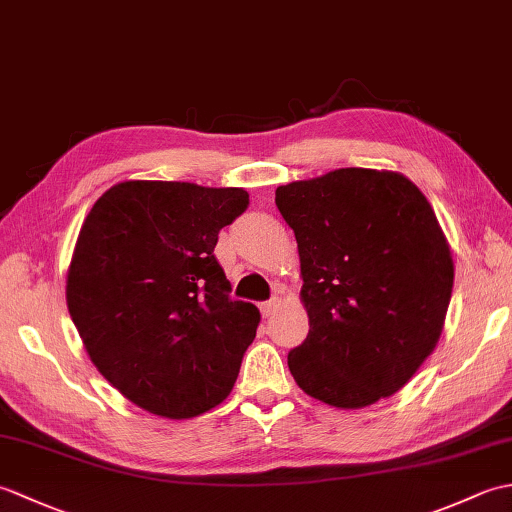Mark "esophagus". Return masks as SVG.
Segmentation results:
<instances>
[{
  "label": "esophagus",
  "mask_w": 512,
  "mask_h": 512,
  "mask_svg": "<svg viewBox=\"0 0 512 512\" xmlns=\"http://www.w3.org/2000/svg\"><path fill=\"white\" fill-rule=\"evenodd\" d=\"M281 306V299L279 297H273V299H268L266 303H262V314L264 317L268 319V317H273L275 314V310Z\"/></svg>",
  "instance_id": "esophagus-1"
}]
</instances>
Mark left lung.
<instances>
[{
    "mask_svg": "<svg viewBox=\"0 0 512 512\" xmlns=\"http://www.w3.org/2000/svg\"><path fill=\"white\" fill-rule=\"evenodd\" d=\"M295 231L310 317L288 367L332 407L374 405L407 383L436 347L453 259L431 204L394 171L336 169L275 191Z\"/></svg>",
    "mask_w": 512,
    "mask_h": 512,
    "instance_id": "1",
    "label": "left lung"
}]
</instances>
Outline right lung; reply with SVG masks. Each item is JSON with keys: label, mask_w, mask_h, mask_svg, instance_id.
<instances>
[{"label": "right lung", "mask_w": 512, "mask_h": 512, "mask_svg": "<svg viewBox=\"0 0 512 512\" xmlns=\"http://www.w3.org/2000/svg\"><path fill=\"white\" fill-rule=\"evenodd\" d=\"M246 209L244 189L132 180L85 217L68 310L92 363L134 405L178 420L231 394L259 310L231 299L213 250Z\"/></svg>", "instance_id": "1"}]
</instances>
